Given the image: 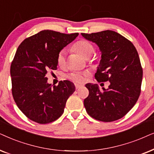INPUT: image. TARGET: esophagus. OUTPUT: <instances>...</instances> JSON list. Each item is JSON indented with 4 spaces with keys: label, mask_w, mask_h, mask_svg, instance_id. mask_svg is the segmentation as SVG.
Segmentation results:
<instances>
[{
    "label": "esophagus",
    "mask_w": 154,
    "mask_h": 154,
    "mask_svg": "<svg viewBox=\"0 0 154 154\" xmlns=\"http://www.w3.org/2000/svg\"><path fill=\"white\" fill-rule=\"evenodd\" d=\"M82 87V85H77V84H76L75 85V88L76 89H80V88Z\"/></svg>",
    "instance_id": "1"
}]
</instances>
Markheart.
<instances>
[{
  "label": "heart",
  "instance_id": "b5f03b06",
  "mask_svg": "<svg viewBox=\"0 0 154 154\" xmlns=\"http://www.w3.org/2000/svg\"><path fill=\"white\" fill-rule=\"evenodd\" d=\"M73 50L75 51L83 57L87 58L93 54L94 46L91 43L86 40H80L76 42L73 46ZM57 63L60 67L65 66L66 64V51H60L57 56ZM89 74L88 72H73L68 75L67 77L76 83H84L89 77Z\"/></svg>",
  "mask_w": 154,
  "mask_h": 154
}]
</instances>
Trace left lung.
<instances>
[{"label": "left lung", "instance_id": "8db88e82", "mask_svg": "<svg viewBox=\"0 0 154 154\" xmlns=\"http://www.w3.org/2000/svg\"><path fill=\"white\" fill-rule=\"evenodd\" d=\"M81 34L101 52L95 78L98 82H110L107 89L102 90L96 84H87L89 94L84 105L96 120L115 121L132 109L140 95L143 70L138 53L132 42L114 31Z\"/></svg>", "mask_w": 154, "mask_h": 154}]
</instances>
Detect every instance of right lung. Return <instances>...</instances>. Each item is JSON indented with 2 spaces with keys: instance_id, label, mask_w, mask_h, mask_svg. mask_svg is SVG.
<instances>
[{
  "instance_id": "obj_1",
  "label": "right lung",
  "mask_w": 154,
  "mask_h": 154,
  "mask_svg": "<svg viewBox=\"0 0 154 154\" xmlns=\"http://www.w3.org/2000/svg\"><path fill=\"white\" fill-rule=\"evenodd\" d=\"M78 33L66 34L43 30L22 42L10 66L12 93L17 107L39 124L53 122L64 112L67 98L75 91L72 82H47L46 74L57 69V56Z\"/></svg>"
}]
</instances>
